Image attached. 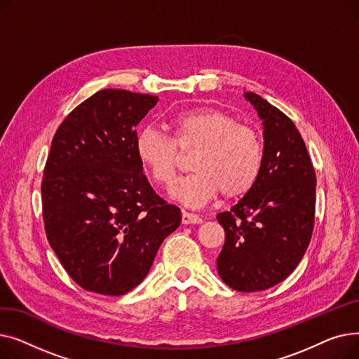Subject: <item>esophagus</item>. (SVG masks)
I'll return each mask as SVG.
<instances>
[{
  "label": "esophagus",
  "instance_id": "esophagus-1",
  "mask_svg": "<svg viewBox=\"0 0 359 359\" xmlns=\"http://www.w3.org/2000/svg\"><path fill=\"white\" fill-rule=\"evenodd\" d=\"M182 222H183L184 225H189V224H201V222H202V218H199V217L195 215V214L183 211V214H182Z\"/></svg>",
  "mask_w": 359,
  "mask_h": 359
}]
</instances>
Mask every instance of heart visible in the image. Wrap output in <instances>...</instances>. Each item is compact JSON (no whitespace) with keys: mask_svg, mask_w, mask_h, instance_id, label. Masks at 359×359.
Masks as SVG:
<instances>
[{"mask_svg":"<svg viewBox=\"0 0 359 359\" xmlns=\"http://www.w3.org/2000/svg\"><path fill=\"white\" fill-rule=\"evenodd\" d=\"M172 138L148 126L135 140V153L156 183L167 186L179 164V151L194 153V173L170 187V196L186 206L206 205L219 192L225 198L246 195L263 164V144L257 132L230 113L217 109L182 111L168 122Z\"/></svg>","mask_w":359,"mask_h":359,"instance_id":"1","label":"heart"}]
</instances>
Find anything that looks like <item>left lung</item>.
Masks as SVG:
<instances>
[{"label": "left lung", "mask_w": 359, "mask_h": 359, "mask_svg": "<svg viewBox=\"0 0 359 359\" xmlns=\"http://www.w3.org/2000/svg\"><path fill=\"white\" fill-rule=\"evenodd\" d=\"M244 99L263 126V164L252 189L217 215L225 243L217 257L219 278L236 291L256 292L287 279L313 234L316 175L294 122L255 93Z\"/></svg>", "instance_id": "1"}]
</instances>
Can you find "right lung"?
Here are the masks:
<instances>
[{
  "mask_svg": "<svg viewBox=\"0 0 359 359\" xmlns=\"http://www.w3.org/2000/svg\"><path fill=\"white\" fill-rule=\"evenodd\" d=\"M157 96L104 88L75 107L52 140L42 182L46 237L67 273L102 295H123L149 272L180 210L148 183L135 126Z\"/></svg>",
  "mask_w": 359,
  "mask_h": 359,
  "instance_id": "1",
  "label": "right lung"
}]
</instances>
